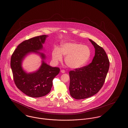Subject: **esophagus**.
<instances>
[{"label":"esophagus","mask_w":128,"mask_h":128,"mask_svg":"<svg viewBox=\"0 0 128 128\" xmlns=\"http://www.w3.org/2000/svg\"><path fill=\"white\" fill-rule=\"evenodd\" d=\"M61 72L62 73H65V70H61Z\"/></svg>","instance_id":"obj_1"}]
</instances>
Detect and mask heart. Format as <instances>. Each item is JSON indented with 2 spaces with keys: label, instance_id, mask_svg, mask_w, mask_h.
<instances>
[{
  "label": "heart",
  "instance_id": "heart-1",
  "mask_svg": "<svg viewBox=\"0 0 128 128\" xmlns=\"http://www.w3.org/2000/svg\"><path fill=\"white\" fill-rule=\"evenodd\" d=\"M91 55V50L88 46L74 42L63 43L60 48L56 47L52 52V60L54 62L61 61L63 55L66 56L65 63L72 68L84 66L89 60Z\"/></svg>",
  "mask_w": 128,
  "mask_h": 128
}]
</instances>
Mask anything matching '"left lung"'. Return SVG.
<instances>
[{"mask_svg":"<svg viewBox=\"0 0 128 128\" xmlns=\"http://www.w3.org/2000/svg\"><path fill=\"white\" fill-rule=\"evenodd\" d=\"M95 48V55L91 63L69 72V90L72 97L76 99L90 98L102 87L110 68V61L102 47L91 39Z\"/></svg>","mask_w":128,"mask_h":128,"instance_id":"1","label":"left lung"}]
</instances>
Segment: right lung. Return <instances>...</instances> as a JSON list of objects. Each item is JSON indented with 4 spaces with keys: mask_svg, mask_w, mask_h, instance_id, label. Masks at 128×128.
I'll list each match as a JSON object with an SVG mask.
<instances>
[{
    "mask_svg": "<svg viewBox=\"0 0 128 128\" xmlns=\"http://www.w3.org/2000/svg\"><path fill=\"white\" fill-rule=\"evenodd\" d=\"M46 35L34 37L18 44L13 53L10 60L13 79L19 90L32 98L44 96L51 91L53 80L59 73L58 67H52L44 62L46 56L37 51L43 48ZM31 52L39 54L43 60L42 66L36 72L26 73L21 66L26 55Z\"/></svg>",
    "mask_w": 128,
    "mask_h": 128,
    "instance_id": "obj_1",
    "label": "right lung"
}]
</instances>
